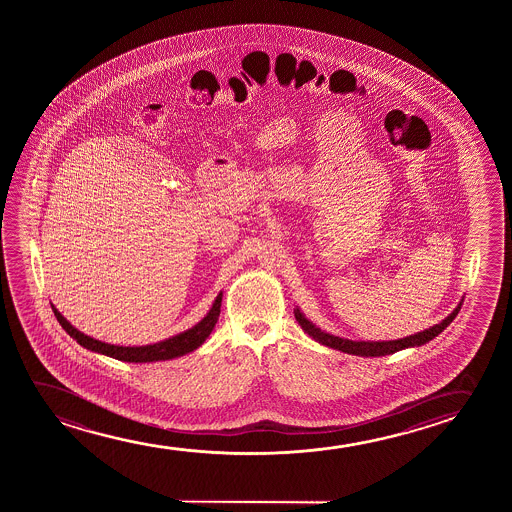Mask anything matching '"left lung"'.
<instances>
[{
  "instance_id": "obj_1",
  "label": "left lung",
  "mask_w": 512,
  "mask_h": 512,
  "mask_svg": "<svg viewBox=\"0 0 512 512\" xmlns=\"http://www.w3.org/2000/svg\"><path fill=\"white\" fill-rule=\"evenodd\" d=\"M460 308H462V304H458V308H456L448 318H444L441 323H437V325L430 327V329L418 332V334H414V336L404 337V339H397V341H381V343H372V341H350V339L330 336L327 332L316 329L313 323L302 316L299 309H295V318H297V322L301 323L302 329L306 330L309 336L316 339L318 343L329 346V348L344 351V353H350V355H360V357H383V355H392L395 351L404 350V348H409V346H421V344L432 341L434 337L439 336L442 330L448 327L449 323L455 320Z\"/></svg>"
}]
</instances>
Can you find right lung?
<instances>
[{"label": "right lung", "instance_id": "obj_1", "mask_svg": "<svg viewBox=\"0 0 512 512\" xmlns=\"http://www.w3.org/2000/svg\"><path fill=\"white\" fill-rule=\"evenodd\" d=\"M220 306H222V294H218L217 299L213 302V308L210 309V313L204 316L203 320L197 323L196 327L185 330L182 334L166 339L162 343L136 346V348L134 346H113V344L96 341V339L85 336L80 330L75 329L54 306H52V311L56 315L57 322L61 323V327L73 339H77V343L80 346H84L87 350L96 351V353H103V355H108V357L117 358V360H122V362L141 364V362H157V360L182 357L185 353H190V351L199 348L206 341V337L210 336L215 323L218 322Z\"/></svg>", "mask_w": 512, "mask_h": 512}]
</instances>
